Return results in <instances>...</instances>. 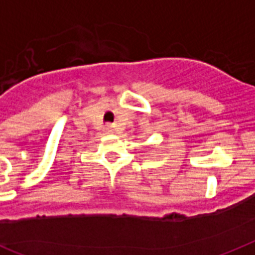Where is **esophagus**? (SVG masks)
Masks as SVG:
<instances>
[{
  "mask_svg": "<svg viewBox=\"0 0 255 255\" xmlns=\"http://www.w3.org/2000/svg\"><path fill=\"white\" fill-rule=\"evenodd\" d=\"M104 129H105V132H108V134H112V132H115V128H113L112 125H107Z\"/></svg>",
  "mask_w": 255,
  "mask_h": 255,
  "instance_id": "esophagus-1",
  "label": "esophagus"
}]
</instances>
